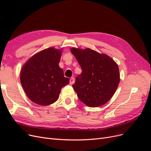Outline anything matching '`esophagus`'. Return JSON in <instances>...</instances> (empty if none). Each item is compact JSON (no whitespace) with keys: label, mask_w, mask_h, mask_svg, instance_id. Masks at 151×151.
I'll return each instance as SVG.
<instances>
[{"label":"esophagus","mask_w":151,"mask_h":151,"mask_svg":"<svg viewBox=\"0 0 151 151\" xmlns=\"http://www.w3.org/2000/svg\"><path fill=\"white\" fill-rule=\"evenodd\" d=\"M74 83H75V79L74 78V77H71V78L70 79V84L72 85Z\"/></svg>","instance_id":"34e87169"}]
</instances>
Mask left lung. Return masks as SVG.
I'll return each instance as SVG.
<instances>
[{
  "label": "left lung",
  "mask_w": 151,
  "mask_h": 151,
  "mask_svg": "<svg viewBox=\"0 0 151 151\" xmlns=\"http://www.w3.org/2000/svg\"><path fill=\"white\" fill-rule=\"evenodd\" d=\"M82 68L72 87L81 101L89 107L106 103L115 94L120 83L119 68L110 57L90 48H72Z\"/></svg>",
  "instance_id": "1"
}]
</instances>
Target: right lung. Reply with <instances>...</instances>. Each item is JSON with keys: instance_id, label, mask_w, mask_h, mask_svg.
<instances>
[{"instance_id": "right-lung-1", "label": "right lung", "mask_w": 151, "mask_h": 151, "mask_svg": "<svg viewBox=\"0 0 151 151\" xmlns=\"http://www.w3.org/2000/svg\"><path fill=\"white\" fill-rule=\"evenodd\" d=\"M62 49L50 47L35 54L21 68L20 80L27 96L42 106L58 99L61 89L69 83L58 65Z\"/></svg>"}]
</instances>
